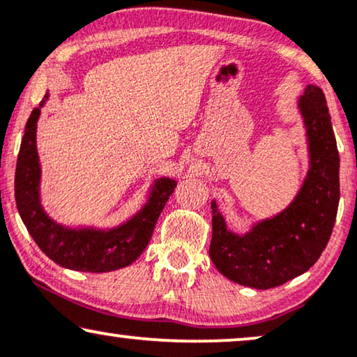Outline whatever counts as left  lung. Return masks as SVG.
I'll use <instances>...</instances> for the list:
<instances>
[{
    "instance_id": "left-lung-1",
    "label": "left lung",
    "mask_w": 357,
    "mask_h": 357,
    "mask_svg": "<svg viewBox=\"0 0 357 357\" xmlns=\"http://www.w3.org/2000/svg\"><path fill=\"white\" fill-rule=\"evenodd\" d=\"M309 139L310 167L289 206L237 236L213 209L209 257L227 280L270 289L302 275L319 260L333 231L340 203V155L330 112L320 87L307 86L299 99Z\"/></svg>"
}]
</instances>
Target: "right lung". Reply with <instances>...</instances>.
Returning <instances> with one entry per match:
<instances>
[{
    "instance_id": "1",
    "label": "right lung",
    "mask_w": 357,
    "mask_h": 357,
    "mask_svg": "<svg viewBox=\"0 0 357 357\" xmlns=\"http://www.w3.org/2000/svg\"><path fill=\"white\" fill-rule=\"evenodd\" d=\"M47 97L40 102V107ZM40 107L33 109L27 120L14 178L17 211L29 234L48 258L70 270L105 273L131 265L149 243L159 214L174 193L177 182L170 178L155 180L146 206L128 222L115 229L96 231L60 226L47 216L38 197L40 164L36 133Z\"/></svg>"
}]
</instances>
